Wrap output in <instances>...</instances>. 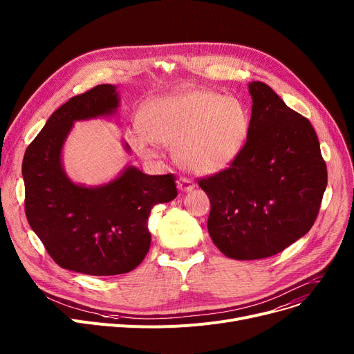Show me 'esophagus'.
I'll list each match as a JSON object with an SVG mask.
<instances>
[{"label":"esophagus","instance_id":"1","mask_svg":"<svg viewBox=\"0 0 354 354\" xmlns=\"http://www.w3.org/2000/svg\"><path fill=\"white\" fill-rule=\"evenodd\" d=\"M178 188L182 192H191L195 188V183L187 178H179L178 179Z\"/></svg>","mask_w":354,"mask_h":354}]
</instances>
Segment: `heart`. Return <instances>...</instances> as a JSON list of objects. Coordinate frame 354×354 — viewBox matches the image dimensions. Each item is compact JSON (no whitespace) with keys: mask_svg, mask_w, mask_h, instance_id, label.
I'll use <instances>...</instances> for the list:
<instances>
[{"mask_svg":"<svg viewBox=\"0 0 354 354\" xmlns=\"http://www.w3.org/2000/svg\"><path fill=\"white\" fill-rule=\"evenodd\" d=\"M143 135L132 143L152 155L149 142L174 147L179 166L196 175L224 171L244 149L250 119L235 97L207 88L185 90L147 102L139 115Z\"/></svg>","mask_w":354,"mask_h":354,"instance_id":"obj_1","label":"heart"}]
</instances>
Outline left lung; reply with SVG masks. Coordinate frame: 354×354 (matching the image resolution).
I'll return each instance as SVG.
<instances>
[{"label": "left lung", "instance_id": "1", "mask_svg": "<svg viewBox=\"0 0 354 354\" xmlns=\"http://www.w3.org/2000/svg\"><path fill=\"white\" fill-rule=\"evenodd\" d=\"M244 149L227 169L198 180L211 202L208 232L234 259H259L304 236L317 218L327 167L308 119L261 82Z\"/></svg>", "mask_w": 354, "mask_h": 354}]
</instances>
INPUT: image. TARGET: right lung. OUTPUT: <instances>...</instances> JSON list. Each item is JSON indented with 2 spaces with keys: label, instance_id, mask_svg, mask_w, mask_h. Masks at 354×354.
I'll return each mask as SVG.
<instances>
[{
  "label": "right lung",
  "instance_id": "add662e5",
  "mask_svg": "<svg viewBox=\"0 0 354 354\" xmlns=\"http://www.w3.org/2000/svg\"><path fill=\"white\" fill-rule=\"evenodd\" d=\"M116 86L99 84L74 96L48 118L23 159L26 215L62 268L87 275L135 270L151 247L147 218L156 203L176 198L175 175H146L135 166L100 187L68 179L63 145L77 120L116 113ZM129 152L130 147L124 143Z\"/></svg>",
  "mask_w": 354,
  "mask_h": 354
}]
</instances>
